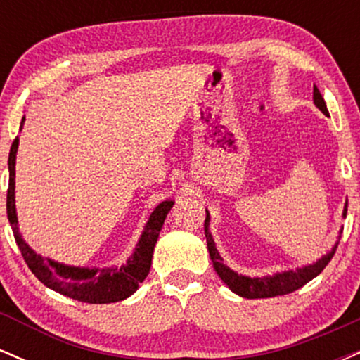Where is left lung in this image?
I'll return each mask as SVG.
<instances>
[{
  "label": "left lung",
  "instance_id": "obj_1",
  "mask_svg": "<svg viewBox=\"0 0 360 360\" xmlns=\"http://www.w3.org/2000/svg\"><path fill=\"white\" fill-rule=\"evenodd\" d=\"M313 101L315 105L323 111L325 115H328V110H326L325 100L321 98L320 91L315 86L313 88ZM347 214V205L344 208V217ZM210 225V214L206 212V220H205V235H206V243H208V252L210 257H212L213 267L214 271L218 272L223 283L226 284L233 292H237L238 296L247 300H255V298H272V296H283V295H289V292L296 291V289L303 288L308 281H311L313 278H316L321 271L325 269L326 264L330 262V259L333 257L335 254L338 242L335 243L332 252L326 254L325 257H321L320 260H316L315 264L311 266L303 267V269H296V271H286L281 272V274L276 276H267V278H247V276H240L237 272H233L232 269L223 264V259L218 254L217 247H214V242L212 238V233L208 230Z\"/></svg>",
  "mask_w": 360,
  "mask_h": 360
}]
</instances>
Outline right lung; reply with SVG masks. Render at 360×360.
I'll list each match as a JSON object with an SVG mask.
<instances>
[{
	"label": "right lung",
	"instance_id": "obj_1",
	"mask_svg": "<svg viewBox=\"0 0 360 360\" xmlns=\"http://www.w3.org/2000/svg\"><path fill=\"white\" fill-rule=\"evenodd\" d=\"M25 123V117L22 120V130ZM16 150H18V137L13 140L10 148V157H8V169H10V183H8L6 193V213L10 220L11 229L16 245L22 252L25 262L28 269L35 274V278L44 283L45 286L60 292V295L69 296V298L82 301V303L93 304H105V303H117L128 298L137 291L139 284L147 278L150 271L152 254L154 247L159 238L160 230H162L164 220L167 213L171 212L174 201H162L152 212L148 218L146 230L137 243L134 255L127 260V266H122L120 269L111 267V269H88V267H71L64 264L53 262V260L42 257L35 254L27 243L23 242L22 235L18 232V220H16L15 212V159Z\"/></svg>",
	"mask_w": 360,
	"mask_h": 360
}]
</instances>
